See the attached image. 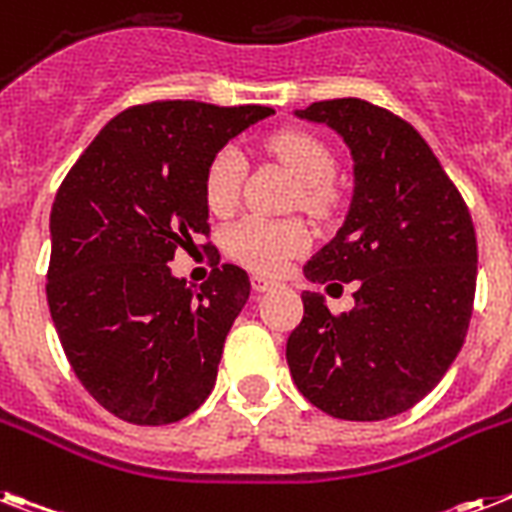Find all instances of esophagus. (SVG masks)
<instances>
[{"mask_svg": "<svg viewBox=\"0 0 512 512\" xmlns=\"http://www.w3.org/2000/svg\"><path fill=\"white\" fill-rule=\"evenodd\" d=\"M276 286V281L268 276H263V273H252V289L255 292H268V289H273Z\"/></svg>", "mask_w": 512, "mask_h": 512, "instance_id": "obj_1", "label": "esophagus"}]
</instances>
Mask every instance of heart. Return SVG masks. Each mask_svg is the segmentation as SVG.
<instances>
[{"mask_svg": "<svg viewBox=\"0 0 512 512\" xmlns=\"http://www.w3.org/2000/svg\"><path fill=\"white\" fill-rule=\"evenodd\" d=\"M270 152L307 186V202L321 199V186L334 176V157L323 141L305 131H281L270 139ZM244 155L236 144L220 147L205 170V202L218 215L231 213L239 202L244 181ZM310 234L299 220H276L249 215L228 228V255L260 273L284 270L292 257L302 255Z\"/></svg>", "mask_w": 512, "mask_h": 512, "instance_id": "b5f03b06", "label": "heart"}]
</instances>
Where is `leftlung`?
<instances>
[{"label":"left lung","mask_w":512,"mask_h":512,"mask_svg":"<svg viewBox=\"0 0 512 512\" xmlns=\"http://www.w3.org/2000/svg\"><path fill=\"white\" fill-rule=\"evenodd\" d=\"M350 147L355 189L342 228L305 276L355 281L331 315L305 292L286 363L305 400L342 421H384L421 402L458 357L476 294V231L460 191L407 120L365 99L294 112Z\"/></svg>","instance_id":"8db88e82"}]
</instances>
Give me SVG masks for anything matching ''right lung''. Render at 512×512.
Returning a JSON list of instances; mask_svg holds the SVG:
<instances>
[{
	"label": "right lung",
	"instance_id": "obj_1",
	"mask_svg": "<svg viewBox=\"0 0 512 512\" xmlns=\"http://www.w3.org/2000/svg\"><path fill=\"white\" fill-rule=\"evenodd\" d=\"M268 115L191 99L128 107L57 189L49 313L78 381L120 421L176 423L213 392L223 342L249 299L247 270L220 265L191 289L168 263L210 234V157Z\"/></svg>",
	"mask_w": 512,
	"mask_h": 512
}]
</instances>
